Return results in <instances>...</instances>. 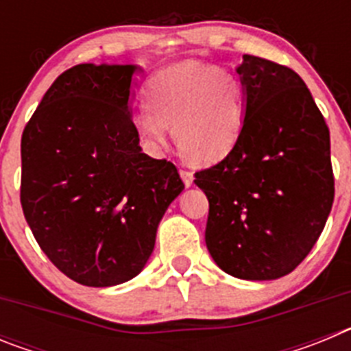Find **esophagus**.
Masks as SVG:
<instances>
[{
	"mask_svg": "<svg viewBox=\"0 0 351 351\" xmlns=\"http://www.w3.org/2000/svg\"><path fill=\"white\" fill-rule=\"evenodd\" d=\"M181 179L182 182H184L186 188H190V186H193V172H190V170H181Z\"/></svg>",
	"mask_w": 351,
	"mask_h": 351,
	"instance_id": "esophagus-1",
	"label": "esophagus"
}]
</instances>
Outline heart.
<instances>
[{
    "mask_svg": "<svg viewBox=\"0 0 351 351\" xmlns=\"http://www.w3.org/2000/svg\"><path fill=\"white\" fill-rule=\"evenodd\" d=\"M147 105L132 116L144 149L158 154L173 137L202 165L225 160L244 126V86L237 73L202 61L184 60L163 68L147 82Z\"/></svg>",
    "mask_w": 351,
    "mask_h": 351,
    "instance_id": "heart-1",
    "label": "heart"
}]
</instances>
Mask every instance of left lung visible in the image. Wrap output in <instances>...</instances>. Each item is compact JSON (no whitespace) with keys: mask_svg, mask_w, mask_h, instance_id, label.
Segmentation results:
<instances>
[{"mask_svg":"<svg viewBox=\"0 0 351 351\" xmlns=\"http://www.w3.org/2000/svg\"><path fill=\"white\" fill-rule=\"evenodd\" d=\"M244 126L225 160L197 172L207 195L206 244L226 274H290L320 237L334 202L330 135L295 71L244 54Z\"/></svg>","mask_w":351,"mask_h":351,"instance_id":"left-lung-1","label":"left lung"}]
</instances>
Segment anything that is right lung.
Instances as JSON below:
<instances>
[{
	"instance_id": "add662e5",
	"label": "right lung",
	"mask_w": 351,
	"mask_h": 351,
	"mask_svg": "<svg viewBox=\"0 0 351 351\" xmlns=\"http://www.w3.org/2000/svg\"><path fill=\"white\" fill-rule=\"evenodd\" d=\"M138 64L84 63L43 95L21 141V204L56 267L86 287L141 274L170 204L178 169L142 153L132 126Z\"/></svg>"
}]
</instances>
